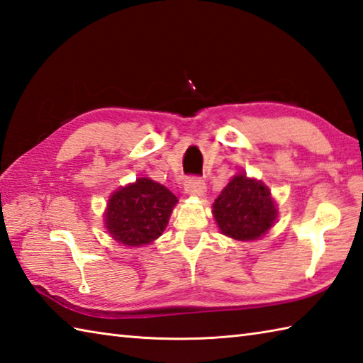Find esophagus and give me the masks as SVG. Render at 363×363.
<instances>
[{
  "mask_svg": "<svg viewBox=\"0 0 363 363\" xmlns=\"http://www.w3.org/2000/svg\"><path fill=\"white\" fill-rule=\"evenodd\" d=\"M205 189H207L205 182L199 179V177H189V179L184 182V191L191 196H202L205 193Z\"/></svg>",
  "mask_w": 363,
  "mask_h": 363,
  "instance_id": "obj_1",
  "label": "esophagus"
}]
</instances>
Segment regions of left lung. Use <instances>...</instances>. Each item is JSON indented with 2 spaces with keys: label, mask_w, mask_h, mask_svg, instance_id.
I'll use <instances>...</instances> for the list:
<instances>
[{
  "label": "left lung",
  "mask_w": 363,
  "mask_h": 363,
  "mask_svg": "<svg viewBox=\"0 0 363 363\" xmlns=\"http://www.w3.org/2000/svg\"><path fill=\"white\" fill-rule=\"evenodd\" d=\"M213 215L224 235L235 240H256L273 225L277 207L262 182L238 174L218 196Z\"/></svg>",
  "instance_id": "1"
}]
</instances>
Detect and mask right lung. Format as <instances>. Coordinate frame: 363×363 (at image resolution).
Returning a JSON list of instances; mask_svg holds the SVG:
<instances>
[{"mask_svg":"<svg viewBox=\"0 0 363 363\" xmlns=\"http://www.w3.org/2000/svg\"><path fill=\"white\" fill-rule=\"evenodd\" d=\"M177 197L150 179L120 188L108 199L106 228L115 240L140 246L156 240L166 229Z\"/></svg>","mask_w":363,"mask_h":363,"instance_id":"right-lung-1","label":"right lung"}]
</instances>
